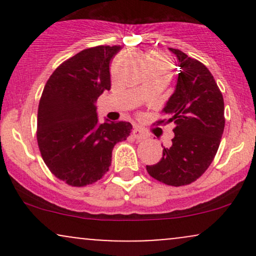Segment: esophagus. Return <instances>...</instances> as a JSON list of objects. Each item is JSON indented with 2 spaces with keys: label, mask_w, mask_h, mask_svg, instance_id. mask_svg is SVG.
<instances>
[{
  "label": "esophagus",
  "mask_w": 256,
  "mask_h": 256,
  "mask_svg": "<svg viewBox=\"0 0 256 256\" xmlns=\"http://www.w3.org/2000/svg\"><path fill=\"white\" fill-rule=\"evenodd\" d=\"M132 136L138 140H144L148 138V134H146L144 131L140 130V128H134V130H132Z\"/></svg>",
  "instance_id": "34e87169"
}]
</instances>
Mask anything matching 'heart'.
<instances>
[{"mask_svg": "<svg viewBox=\"0 0 256 256\" xmlns=\"http://www.w3.org/2000/svg\"><path fill=\"white\" fill-rule=\"evenodd\" d=\"M150 56H154V58H164L162 56H161L160 54H150Z\"/></svg>", "mask_w": 256, "mask_h": 256, "instance_id": "obj_1", "label": "heart"}]
</instances>
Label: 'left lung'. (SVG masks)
<instances>
[{"mask_svg": "<svg viewBox=\"0 0 256 256\" xmlns=\"http://www.w3.org/2000/svg\"><path fill=\"white\" fill-rule=\"evenodd\" d=\"M179 71L171 98L164 107L174 137L162 158L146 166L152 178L172 186L188 185L204 174L218 152L224 132V98L212 73L195 58L170 48ZM158 122H164V120Z\"/></svg>", "mask_w": 256, "mask_h": 256, "instance_id": "8db88e82", "label": "left lung"}]
</instances>
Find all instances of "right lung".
<instances>
[{
    "label": "right lung",
    "mask_w": 256,
    "mask_h": 256,
    "mask_svg": "<svg viewBox=\"0 0 256 256\" xmlns=\"http://www.w3.org/2000/svg\"><path fill=\"white\" fill-rule=\"evenodd\" d=\"M119 46L84 49L52 72L42 92L37 142L55 177L72 186L101 179L110 170L112 150L130 136L128 122L100 124L96 101L110 89V62Z\"/></svg>",
    "instance_id": "right-lung-1"
}]
</instances>
